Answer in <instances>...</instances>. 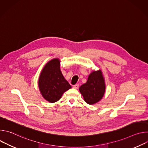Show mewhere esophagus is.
Here are the masks:
<instances>
[{
	"label": "esophagus",
	"mask_w": 148,
	"mask_h": 148,
	"mask_svg": "<svg viewBox=\"0 0 148 148\" xmlns=\"http://www.w3.org/2000/svg\"><path fill=\"white\" fill-rule=\"evenodd\" d=\"M78 87H79V85H78V84H75V85L73 86V88H74V89H78Z\"/></svg>",
	"instance_id": "1"
}]
</instances>
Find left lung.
Instances as JSON below:
<instances>
[{
  "label": "left lung",
  "mask_w": 148,
  "mask_h": 148,
  "mask_svg": "<svg viewBox=\"0 0 148 148\" xmlns=\"http://www.w3.org/2000/svg\"><path fill=\"white\" fill-rule=\"evenodd\" d=\"M79 92L87 103L92 105L99 101L105 91V84L101 70L93 71L88 76L86 83L79 88Z\"/></svg>",
  "instance_id": "8db88e82"
}]
</instances>
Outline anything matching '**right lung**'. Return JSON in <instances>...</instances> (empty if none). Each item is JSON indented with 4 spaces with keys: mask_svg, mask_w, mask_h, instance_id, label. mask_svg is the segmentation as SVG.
<instances>
[{
    "mask_svg": "<svg viewBox=\"0 0 148 148\" xmlns=\"http://www.w3.org/2000/svg\"><path fill=\"white\" fill-rule=\"evenodd\" d=\"M38 87L43 97L51 103L58 101L63 93L71 88L60 71L58 58H54L45 65L39 77Z\"/></svg>",
    "mask_w": 148,
    "mask_h": 148,
    "instance_id": "1",
    "label": "right lung"
}]
</instances>
